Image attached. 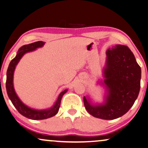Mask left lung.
I'll return each instance as SVG.
<instances>
[{"label":"left lung","mask_w":148,"mask_h":148,"mask_svg":"<svg viewBox=\"0 0 148 148\" xmlns=\"http://www.w3.org/2000/svg\"><path fill=\"white\" fill-rule=\"evenodd\" d=\"M103 76L99 84L105 88L103 102L92 103L89 96H84V107L95 118L118 119L133 106L140 90L141 68L129 47L116 45L106 51Z\"/></svg>","instance_id":"1"}]
</instances>
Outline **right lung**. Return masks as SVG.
I'll return each instance as SVG.
<instances>
[{
    "label": "right lung",
    "mask_w": 148,
    "mask_h": 148,
    "mask_svg": "<svg viewBox=\"0 0 148 148\" xmlns=\"http://www.w3.org/2000/svg\"><path fill=\"white\" fill-rule=\"evenodd\" d=\"M45 44V42L42 41H38L29 45H25L21 47L17 51L16 56L11 61L8 67L7 72V80H6V88H7V95L9 98L12 102L13 105L15 106L19 113L23 116L27 118L32 120H43L47 119L49 118L53 117L56 115L59 111L60 107L61 100L63 95L68 91V88L63 90L58 95L57 100L55 102L53 106L48 109L44 110H36L34 108H29L25 105L21 101L18 96L15 92L14 86H13V75L14 72L16 68L17 65L21 58L24 56L25 53L29 52L34 51L36 49L42 47Z\"/></svg>",
    "instance_id": "right-lung-1"
}]
</instances>
